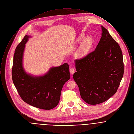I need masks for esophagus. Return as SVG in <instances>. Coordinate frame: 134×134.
Instances as JSON below:
<instances>
[{
  "label": "esophagus",
  "mask_w": 134,
  "mask_h": 134,
  "mask_svg": "<svg viewBox=\"0 0 134 134\" xmlns=\"http://www.w3.org/2000/svg\"><path fill=\"white\" fill-rule=\"evenodd\" d=\"M75 72V69L74 68H71L70 69V73L71 75H73Z\"/></svg>",
  "instance_id": "34e87169"
}]
</instances>
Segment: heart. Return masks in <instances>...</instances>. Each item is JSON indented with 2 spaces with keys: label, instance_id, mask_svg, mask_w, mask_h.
Returning a JSON list of instances; mask_svg holds the SVG:
<instances>
[{
  "label": "heart",
  "instance_id": "b5f03b06",
  "mask_svg": "<svg viewBox=\"0 0 134 134\" xmlns=\"http://www.w3.org/2000/svg\"><path fill=\"white\" fill-rule=\"evenodd\" d=\"M84 36L81 35L79 36L76 39V43H81L79 48L77 52V55L78 57H82L87 54L93 46V41L91 38L89 37L84 39Z\"/></svg>",
  "mask_w": 134,
  "mask_h": 134
}]
</instances>
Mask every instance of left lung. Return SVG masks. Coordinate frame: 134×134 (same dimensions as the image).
I'll use <instances>...</instances> for the list:
<instances>
[{
	"label": "left lung",
	"mask_w": 134,
	"mask_h": 134,
	"mask_svg": "<svg viewBox=\"0 0 134 134\" xmlns=\"http://www.w3.org/2000/svg\"><path fill=\"white\" fill-rule=\"evenodd\" d=\"M102 29L96 50L75 61L73 79L81 98L91 105L104 102L116 93L124 71L120 46L105 27Z\"/></svg>",
	"instance_id": "1"
}]
</instances>
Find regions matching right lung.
Segmentation results:
<instances>
[{"label": "right lung", "instance_id": "right-lung-1", "mask_svg": "<svg viewBox=\"0 0 134 134\" xmlns=\"http://www.w3.org/2000/svg\"><path fill=\"white\" fill-rule=\"evenodd\" d=\"M29 37L25 36L14 52L12 72L13 82L25 102L37 108L51 109L59 103L62 87L70 79L69 65L64 63L52 67L42 76L27 74L23 69L22 61L25 44Z\"/></svg>", "mask_w": 134, "mask_h": 134}]
</instances>
